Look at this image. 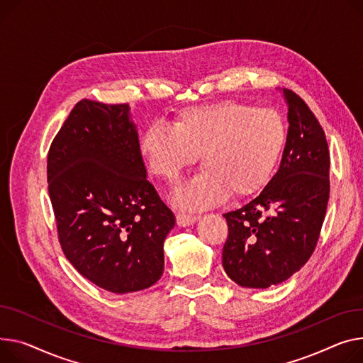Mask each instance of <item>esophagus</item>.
Listing matches in <instances>:
<instances>
[{"label":"esophagus","mask_w":363,"mask_h":363,"mask_svg":"<svg viewBox=\"0 0 363 363\" xmlns=\"http://www.w3.org/2000/svg\"><path fill=\"white\" fill-rule=\"evenodd\" d=\"M200 219L199 216H189V214H178L177 216V223L178 226L181 228H186V226H191L194 225L197 220Z\"/></svg>","instance_id":"34e87169"}]
</instances>
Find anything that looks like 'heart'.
I'll return each mask as SVG.
<instances>
[{
	"label": "heart",
	"mask_w": 363,
	"mask_h": 363,
	"mask_svg": "<svg viewBox=\"0 0 363 363\" xmlns=\"http://www.w3.org/2000/svg\"><path fill=\"white\" fill-rule=\"evenodd\" d=\"M286 144L287 127L277 112L222 102L185 109L174 128H149L141 153L150 171L167 184L178 182L200 156L204 171L174 197L182 208L200 210L229 194H258L276 174Z\"/></svg>",
	"instance_id": "heart-1"
}]
</instances>
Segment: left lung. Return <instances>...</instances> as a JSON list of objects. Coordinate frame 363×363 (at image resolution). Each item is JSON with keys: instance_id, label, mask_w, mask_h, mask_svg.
<instances>
[{"instance_id": "left-lung-1", "label": "left lung", "mask_w": 363, "mask_h": 363, "mask_svg": "<svg viewBox=\"0 0 363 363\" xmlns=\"http://www.w3.org/2000/svg\"><path fill=\"white\" fill-rule=\"evenodd\" d=\"M287 105V144L279 171L259 194L225 213L229 236L222 261L239 286L265 289L299 272L313 250L330 197V152L308 105L281 90Z\"/></svg>"}]
</instances>
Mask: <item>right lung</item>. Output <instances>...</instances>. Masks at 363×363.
Wrapping results in <instances>:
<instances>
[{
    "mask_svg": "<svg viewBox=\"0 0 363 363\" xmlns=\"http://www.w3.org/2000/svg\"><path fill=\"white\" fill-rule=\"evenodd\" d=\"M61 248L87 280L131 294L163 274L175 216L147 181L130 105L79 102L48 153Z\"/></svg>",
    "mask_w": 363,
    "mask_h": 363,
    "instance_id": "obj_1",
    "label": "right lung"
}]
</instances>
